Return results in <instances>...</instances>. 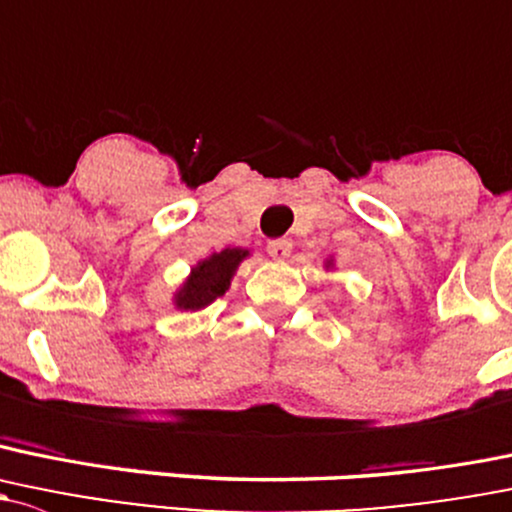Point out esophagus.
I'll return each instance as SVG.
<instances>
[{"label":"esophagus","mask_w":512,"mask_h":512,"mask_svg":"<svg viewBox=\"0 0 512 512\" xmlns=\"http://www.w3.org/2000/svg\"><path fill=\"white\" fill-rule=\"evenodd\" d=\"M267 252H270V257H274V260H287L292 255V242L284 238L270 240L267 242Z\"/></svg>","instance_id":"1"}]
</instances>
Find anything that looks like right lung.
Segmentation results:
<instances>
[{
  "mask_svg": "<svg viewBox=\"0 0 512 512\" xmlns=\"http://www.w3.org/2000/svg\"><path fill=\"white\" fill-rule=\"evenodd\" d=\"M247 255L250 252L240 250V247H225L223 252H213L208 260L198 262L193 267L191 277L184 282V287L176 292V306L184 311H198L218 297H223L235 270Z\"/></svg>",
  "mask_w": 512,
  "mask_h": 512,
  "instance_id": "obj_1",
  "label": "right lung"
}]
</instances>
